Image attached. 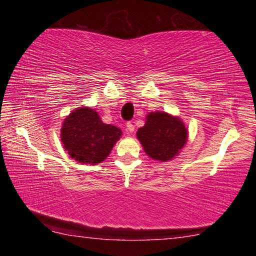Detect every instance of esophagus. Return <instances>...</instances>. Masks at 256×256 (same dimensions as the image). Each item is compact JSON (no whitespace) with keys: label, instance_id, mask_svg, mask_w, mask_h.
I'll use <instances>...</instances> for the list:
<instances>
[{"label":"esophagus","instance_id":"obj_1","mask_svg":"<svg viewBox=\"0 0 256 256\" xmlns=\"http://www.w3.org/2000/svg\"><path fill=\"white\" fill-rule=\"evenodd\" d=\"M125 131H126L128 133H132L134 131V125L132 124V122L126 123V128H125Z\"/></svg>","mask_w":256,"mask_h":256}]
</instances>
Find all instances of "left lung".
Segmentation results:
<instances>
[{
    "instance_id": "8db88e82",
    "label": "left lung",
    "mask_w": 256,
    "mask_h": 256,
    "mask_svg": "<svg viewBox=\"0 0 256 256\" xmlns=\"http://www.w3.org/2000/svg\"><path fill=\"white\" fill-rule=\"evenodd\" d=\"M136 136L146 154L154 160L167 162L183 148L188 131L180 118L157 112L146 116L144 126L138 130Z\"/></svg>"
}]
</instances>
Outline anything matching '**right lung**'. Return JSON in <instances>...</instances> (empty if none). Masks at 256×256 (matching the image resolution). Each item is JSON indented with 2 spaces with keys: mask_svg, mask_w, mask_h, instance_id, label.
Here are the masks:
<instances>
[{
  "mask_svg": "<svg viewBox=\"0 0 256 256\" xmlns=\"http://www.w3.org/2000/svg\"><path fill=\"white\" fill-rule=\"evenodd\" d=\"M60 132L70 157L92 164L102 162L122 134L114 125L102 123L98 112L86 107L72 112L63 122Z\"/></svg>",
  "mask_w": 256,
  "mask_h": 256,
  "instance_id": "1",
  "label": "right lung"
}]
</instances>
